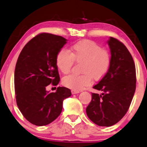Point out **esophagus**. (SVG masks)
I'll return each instance as SVG.
<instances>
[{
  "instance_id": "34e87169",
  "label": "esophagus",
  "mask_w": 147,
  "mask_h": 147,
  "mask_svg": "<svg viewBox=\"0 0 147 147\" xmlns=\"http://www.w3.org/2000/svg\"><path fill=\"white\" fill-rule=\"evenodd\" d=\"M80 93V91L79 90H71V93L73 94H77V93Z\"/></svg>"
}]
</instances>
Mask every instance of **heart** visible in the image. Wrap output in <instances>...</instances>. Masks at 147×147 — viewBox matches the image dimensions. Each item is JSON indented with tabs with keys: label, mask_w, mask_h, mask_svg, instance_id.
<instances>
[{
	"label": "heart",
	"mask_w": 147,
	"mask_h": 147,
	"mask_svg": "<svg viewBox=\"0 0 147 147\" xmlns=\"http://www.w3.org/2000/svg\"><path fill=\"white\" fill-rule=\"evenodd\" d=\"M70 53L62 49L58 52L56 64L63 74L69 73L74 62H81L80 75H69L63 80V84L70 89L80 90L91 84L92 78L99 80L105 76L111 63V54L95 41L84 39L71 47Z\"/></svg>",
	"instance_id": "obj_1"
}]
</instances>
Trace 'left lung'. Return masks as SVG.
I'll return each instance as SVG.
<instances>
[{
  "label": "left lung",
  "instance_id": "1",
  "mask_svg": "<svg viewBox=\"0 0 147 147\" xmlns=\"http://www.w3.org/2000/svg\"><path fill=\"white\" fill-rule=\"evenodd\" d=\"M108 43L111 53L109 69L93 86L102 93H92V100L86 109L90 121L103 127L113 125L125 115L136 84V67L129 50L114 37H110Z\"/></svg>",
  "mask_w": 147,
  "mask_h": 147
}]
</instances>
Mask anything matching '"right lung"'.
I'll return each instance as SVG.
<instances>
[{"label": "right lung", "instance_id": "right-lung-1", "mask_svg": "<svg viewBox=\"0 0 147 147\" xmlns=\"http://www.w3.org/2000/svg\"><path fill=\"white\" fill-rule=\"evenodd\" d=\"M67 39L53 34H39L25 45L14 73L16 99L27 121L37 126L50 124L61 113L63 101L71 95L66 87L49 93L46 88L60 81L56 57Z\"/></svg>", "mask_w": 147, "mask_h": 147}]
</instances>
